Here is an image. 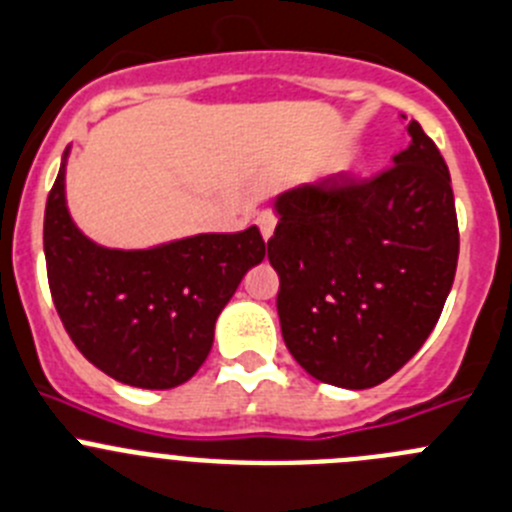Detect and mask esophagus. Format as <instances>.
Wrapping results in <instances>:
<instances>
[{"label": "esophagus", "instance_id": "obj_1", "mask_svg": "<svg viewBox=\"0 0 512 512\" xmlns=\"http://www.w3.org/2000/svg\"><path fill=\"white\" fill-rule=\"evenodd\" d=\"M256 223H259L264 241H269V238L274 236V228H276V223H279V218H276V213H271V211H261L259 218H256Z\"/></svg>", "mask_w": 512, "mask_h": 512}]
</instances>
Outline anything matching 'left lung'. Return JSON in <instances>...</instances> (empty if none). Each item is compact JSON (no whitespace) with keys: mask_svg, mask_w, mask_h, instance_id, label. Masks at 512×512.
I'll list each match as a JSON object with an SVG mask.
<instances>
[{"mask_svg":"<svg viewBox=\"0 0 512 512\" xmlns=\"http://www.w3.org/2000/svg\"><path fill=\"white\" fill-rule=\"evenodd\" d=\"M372 180L304 183L276 198L269 261L281 334L314 379L377 387L405 367L442 314L460 253L450 170L417 120Z\"/></svg>","mask_w":512,"mask_h":512,"instance_id":"left-lung-1","label":"left lung"}]
</instances>
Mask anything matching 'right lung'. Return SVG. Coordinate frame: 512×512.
Returning <instances> with one entry per match:
<instances>
[{
    "mask_svg": "<svg viewBox=\"0 0 512 512\" xmlns=\"http://www.w3.org/2000/svg\"><path fill=\"white\" fill-rule=\"evenodd\" d=\"M65 160L47 196L45 259L67 334L87 362L130 387L188 382L211 352L223 306L264 261L259 228L198 233L143 251L97 246L67 211Z\"/></svg>",
    "mask_w": 512,
    "mask_h": 512,
    "instance_id": "obj_1",
    "label": "right lung"
}]
</instances>
